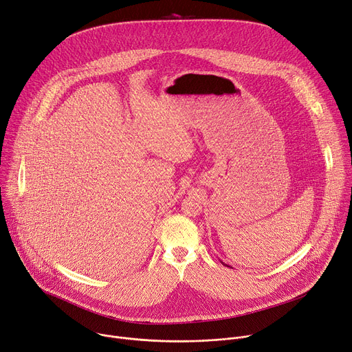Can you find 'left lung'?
<instances>
[{
    "label": "left lung",
    "instance_id": "1",
    "mask_svg": "<svg viewBox=\"0 0 352 352\" xmlns=\"http://www.w3.org/2000/svg\"><path fill=\"white\" fill-rule=\"evenodd\" d=\"M225 265H226V264H225ZM228 267H229V265H228Z\"/></svg>",
    "mask_w": 352,
    "mask_h": 352
}]
</instances>
